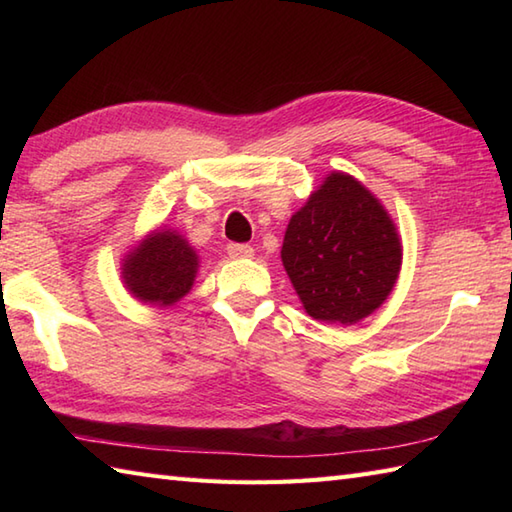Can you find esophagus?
<instances>
[{
  "instance_id": "esophagus-1",
  "label": "esophagus",
  "mask_w": 512,
  "mask_h": 512,
  "mask_svg": "<svg viewBox=\"0 0 512 512\" xmlns=\"http://www.w3.org/2000/svg\"><path fill=\"white\" fill-rule=\"evenodd\" d=\"M226 250H228V255H231L233 259H248V257H253V246H248V244H228L226 246Z\"/></svg>"
}]
</instances>
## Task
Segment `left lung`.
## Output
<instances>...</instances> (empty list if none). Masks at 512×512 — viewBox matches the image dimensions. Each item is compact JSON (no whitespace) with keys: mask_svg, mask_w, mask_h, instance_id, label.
Instances as JSON below:
<instances>
[{"mask_svg":"<svg viewBox=\"0 0 512 512\" xmlns=\"http://www.w3.org/2000/svg\"><path fill=\"white\" fill-rule=\"evenodd\" d=\"M281 262L312 319L352 325L394 290L402 246L374 193L334 171L290 217Z\"/></svg>","mask_w":512,"mask_h":512,"instance_id":"8db88e82","label":"left lung"}]
</instances>
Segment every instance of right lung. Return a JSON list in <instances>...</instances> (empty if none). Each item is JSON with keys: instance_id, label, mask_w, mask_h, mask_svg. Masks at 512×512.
Listing matches in <instances>:
<instances>
[{"instance_id": "obj_1", "label": "right lung", "mask_w": 512, "mask_h": 512, "mask_svg": "<svg viewBox=\"0 0 512 512\" xmlns=\"http://www.w3.org/2000/svg\"><path fill=\"white\" fill-rule=\"evenodd\" d=\"M198 255L171 228H156L123 259V281L132 295L151 306L167 308L191 290L198 275Z\"/></svg>"}]
</instances>
